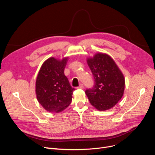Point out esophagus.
I'll return each mask as SVG.
<instances>
[{"label": "esophagus", "mask_w": 155, "mask_h": 155, "mask_svg": "<svg viewBox=\"0 0 155 155\" xmlns=\"http://www.w3.org/2000/svg\"><path fill=\"white\" fill-rule=\"evenodd\" d=\"M84 85L83 84H80V85L77 87V88H79V89H82L84 88Z\"/></svg>", "instance_id": "1"}]
</instances>
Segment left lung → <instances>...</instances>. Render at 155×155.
I'll list each match as a JSON object with an SVG mask.
<instances>
[{"label": "left lung", "instance_id": "1", "mask_svg": "<svg viewBox=\"0 0 155 155\" xmlns=\"http://www.w3.org/2000/svg\"><path fill=\"white\" fill-rule=\"evenodd\" d=\"M87 63L94 75L95 86L85 94L91 105L101 111L107 110L123 96L125 78L115 61L109 54L97 53L88 57Z\"/></svg>", "mask_w": 155, "mask_h": 155}]
</instances>
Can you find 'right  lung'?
I'll return each mask as SVG.
<instances>
[{
  "instance_id": "add662e5",
  "label": "right lung",
  "mask_w": 155,
  "mask_h": 155,
  "mask_svg": "<svg viewBox=\"0 0 155 155\" xmlns=\"http://www.w3.org/2000/svg\"><path fill=\"white\" fill-rule=\"evenodd\" d=\"M68 57L61 60L50 57L44 61L36 80V95L38 102L48 112L58 113L64 110L70 104L72 88L64 70Z\"/></svg>"
}]
</instances>
